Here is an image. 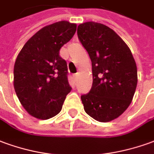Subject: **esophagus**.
Segmentation results:
<instances>
[{
    "label": "esophagus",
    "instance_id": "esophagus-1",
    "mask_svg": "<svg viewBox=\"0 0 154 154\" xmlns=\"http://www.w3.org/2000/svg\"><path fill=\"white\" fill-rule=\"evenodd\" d=\"M77 77H78V74H74L73 75V79L75 81H77Z\"/></svg>",
    "mask_w": 154,
    "mask_h": 154
}]
</instances>
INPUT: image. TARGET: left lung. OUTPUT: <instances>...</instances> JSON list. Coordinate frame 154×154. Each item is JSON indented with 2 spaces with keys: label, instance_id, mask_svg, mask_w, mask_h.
Masks as SVG:
<instances>
[{
  "label": "left lung",
  "instance_id": "left-lung-1",
  "mask_svg": "<svg viewBox=\"0 0 154 154\" xmlns=\"http://www.w3.org/2000/svg\"><path fill=\"white\" fill-rule=\"evenodd\" d=\"M77 36L92 61V88L81 96L85 112L98 122L112 121L133 100L137 83L135 60L124 41L105 25L82 23Z\"/></svg>",
  "mask_w": 154,
  "mask_h": 154
}]
</instances>
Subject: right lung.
Segmentation results:
<instances>
[{
  "label": "right lung",
  "mask_w": 154,
  "mask_h": 154,
  "mask_svg": "<svg viewBox=\"0 0 154 154\" xmlns=\"http://www.w3.org/2000/svg\"><path fill=\"white\" fill-rule=\"evenodd\" d=\"M77 24L61 21L48 25L30 38L14 65V88L29 114L49 119L61 112L71 92L67 65L59 52L74 36Z\"/></svg>",
  "instance_id": "add662e5"
}]
</instances>
